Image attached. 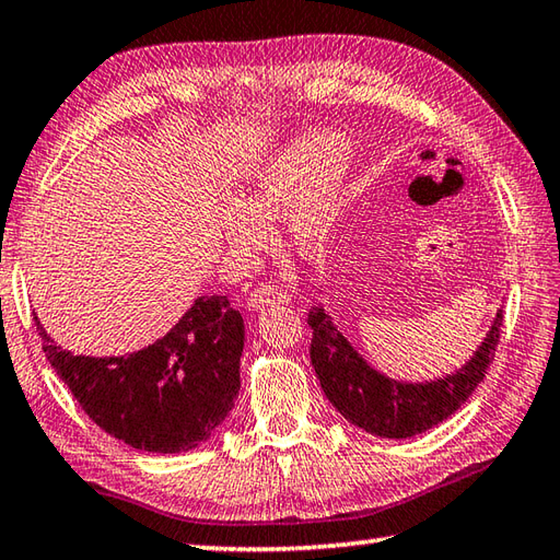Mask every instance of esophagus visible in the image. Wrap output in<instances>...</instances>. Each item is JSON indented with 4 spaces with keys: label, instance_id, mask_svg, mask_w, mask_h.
Returning a JSON list of instances; mask_svg holds the SVG:
<instances>
[{
    "label": "esophagus",
    "instance_id": "obj_1",
    "mask_svg": "<svg viewBox=\"0 0 560 560\" xmlns=\"http://www.w3.org/2000/svg\"><path fill=\"white\" fill-rule=\"evenodd\" d=\"M291 295L289 291H283L277 283H261L255 291L249 293L247 305L252 311H261L267 308V305H281V303H289Z\"/></svg>",
    "mask_w": 560,
    "mask_h": 560
}]
</instances>
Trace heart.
I'll use <instances>...</instances> for the list:
<instances>
[{
	"label": "heart",
	"mask_w": 560,
	"mask_h": 560,
	"mask_svg": "<svg viewBox=\"0 0 560 560\" xmlns=\"http://www.w3.org/2000/svg\"><path fill=\"white\" fill-rule=\"evenodd\" d=\"M349 142L339 133H311L277 152L240 189L233 206H223L215 228L223 243L245 255L267 240L265 221L283 213L291 245L305 257L320 255L330 243L345 199L342 164Z\"/></svg>",
	"instance_id": "b5f03b06"
}]
</instances>
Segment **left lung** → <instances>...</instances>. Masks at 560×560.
Here are the masks:
<instances>
[{"label":"left lung","mask_w":560,"mask_h":560,"mask_svg":"<svg viewBox=\"0 0 560 560\" xmlns=\"http://www.w3.org/2000/svg\"><path fill=\"white\" fill-rule=\"evenodd\" d=\"M308 325L313 327L311 361L327 400L364 432L405 440L454 415L486 378L500 342L502 311L468 364L430 383H400L378 374L357 354L320 305L311 308Z\"/></svg>","instance_id":"obj_1"}]
</instances>
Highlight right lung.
Masks as SVG:
<instances>
[{
  "label": "right lung",
  "instance_id": "right-lung-1",
  "mask_svg": "<svg viewBox=\"0 0 560 560\" xmlns=\"http://www.w3.org/2000/svg\"><path fill=\"white\" fill-rule=\"evenodd\" d=\"M33 323L80 408L140 452H189L233 410L245 323L225 295H199L155 345L124 357H74L52 342L36 315Z\"/></svg>",
  "mask_w": 560,
  "mask_h": 560
}]
</instances>
